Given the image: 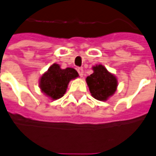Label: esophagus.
Returning a JSON list of instances; mask_svg holds the SVG:
<instances>
[{
  "instance_id": "1",
  "label": "esophagus",
  "mask_w": 156,
  "mask_h": 156,
  "mask_svg": "<svg viewBox=\"0 0 156 156\" xmlns=\"http://www.w3.org/2000/svg\"><path fill=\"white\" fill-rule=\"evenodd\" d=\"M78 74L80 75L81 77H83V69H82V68H78Z\"/></svg>"
}]
</instances>
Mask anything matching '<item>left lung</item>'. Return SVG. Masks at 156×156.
I'll return each instance as SVG.
<instances>
[{
  "instance_id": "obj_1",
  "label": "left lung",
  "mask_w": 156,
  "mask_h": 156,
  "mask_svg": "<svg viewBox=\"0 0 156 156\" xmlns=\"http://www.w3.org/2000/svg\"><path fill=\"white\" fill-rule=\"evenodd\" d=\"M93 73L86 78L90 93L97 100L107 101L116 91L117 79L101 64L93 66Z\"/></svg>"
}]
</instances>
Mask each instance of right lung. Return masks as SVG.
I'll return each instance as SVG.
<instances>
[{
  "label": "right lung",
  "mask_w": 156,
  "mask_h": 156,
  "mask_svg": "<svg viewBox=\"0 0 156 156\" xmlns=\"http://www.w3.org/2000/svg\"><path fill=\"white\" fill-rule=\"evenodd\" d=\"M78 77V72L74 69L67 68L62 69L58 64L54 63L49 67L48 71L41 76L40 87L42 93L52 100H57L66 93L69 82Z\"/></svg>",
  "instance_id": "right-lung-1"
}]
</instances>
